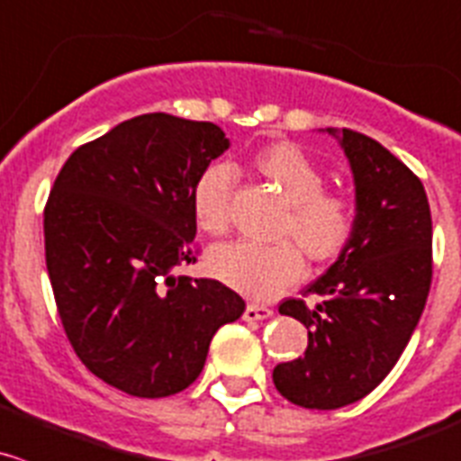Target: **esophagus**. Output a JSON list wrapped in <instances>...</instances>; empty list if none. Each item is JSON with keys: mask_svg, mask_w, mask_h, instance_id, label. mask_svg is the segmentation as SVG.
I'll return each mask as SVG.
<instances>
[{"mask_svg": "<svg viewBox=\"0 0 461 461\" xmlns=\"http://www.w3.org/2000/svg\"><path fill=\"white\" fill-rule=\"evenodd\" d=\"M267 317H272V308L258 306V303H248V306H245L243 320L257 321V320H267Z\"/></svg>", "mask_w": 461, "mask_h": 461, "instance_id": "34e87169", "label": "esophagus"}]
</instances>
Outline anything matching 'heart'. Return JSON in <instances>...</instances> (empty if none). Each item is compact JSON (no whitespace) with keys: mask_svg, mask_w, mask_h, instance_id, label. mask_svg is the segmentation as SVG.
<instances>
[{"mask_svg":"<svg viewBox=\"0 0 461 461\" xmlns=\"http://www.w3.org/2000/svg\"><path fill=\"white\" fill-rule=\"evenodd\" d=\"M254 167L276 186L290 213L281 225L276 245L248 240L218 245L209 252L207 266L216 279L249 299H275L303 276V252L317 263L338 258L354 239L356 212L344 195L326 191L321 168L290 141L267 146ZM236 171L231 164H212L200 173L191 194L195 225L209 236H225L231 225V195Z\"/></svg>","mask_w":461,"mask_h":461,"instance_id":"b5f03b06","label":"heart"}]
</instances>
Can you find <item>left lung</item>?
Wrapping results in <instances>:
<instances>
[{
  "label": "left lung",
  "mask_w": 461,
  "mask_h": 461,
  "mask_svg": "<svg viewBox=\"0 0 461 461\" xmlns=\"http://www.w3.org/2000/svg\"><path fill=\"white\" fill-rule=\"evenodd\" d=\"M335 135V131H330ZM339 144L356 182V230L324 276L279 303L308 329L302 358L272 381L290 403L338 410L367 396L392 372L419 324L432 281V218L421 180L363 132ZM321 299L308 307L303 296Z\"/></svg>",
  "instance_id": "left-lung-1"
}]
</instances>
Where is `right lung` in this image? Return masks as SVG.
Masks as SVG:
<instances>
[{"label": "right lung", "mask_w": 461, "mask_h": 461, "mask_svg": "<svg viewBox=\"0 0 461 461\" xmlns=\"http://www.w3.org/2000/svg\"><path fill=\"white\" fill-rule=\"evenodd\" d=\"M227 149L216 123L141 114L78 146L44 204L67 339L94 376L131 396L186 390L213 333L245 311L221 281L176 275L195 261V180Z\"/></svg>", "instance_id": "obj_1"}]
</instances>
